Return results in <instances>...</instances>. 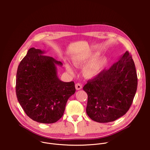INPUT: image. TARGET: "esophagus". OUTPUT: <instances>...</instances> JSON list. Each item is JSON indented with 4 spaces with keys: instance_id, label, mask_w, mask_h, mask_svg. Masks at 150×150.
<instances>
[{
    "instance_id": "obj_1",
    "label": "esophagus",
    "mask_w": 150,
    "mask_h": 150,
    "mask_svg": "<svg viewBox=\"0 0 150 150\" xmlns=\"http://www.w3.org/2000/svg\"><path fill=\"white\" fill-rule=\"evenodd\" d=\"M75 88H76V89L77 90H81L82 88V85L81 83H76L75 84Z\"/></svg>"
}]
</instances>
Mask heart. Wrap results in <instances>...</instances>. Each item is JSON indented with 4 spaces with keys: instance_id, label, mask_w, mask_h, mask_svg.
Listing matches in <instances>:
<instances>
[{
    "instance_id": "b5f03b06",
    "label": "heart",
    "mask_w": 150,
    "mask_h": 150,
    "mask_svg": "<svg viewBox=\"0 0 150 150\" xmlns=\"http://www.w3.org/2000/svg\"><path fill=\"white\" fill-rule=\"evenodd\" d=\"M100 53L98 52H91L87 54H77L72 57V60L74 65L78 68L83 69V75L87 78H93L98 75L108 65V58L105 56L98 57ZM67 71L73 75L74 71L70 64L65 63Z\"/></svg>"
}]
</instances>
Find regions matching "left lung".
I'll list each match as a JSON object with an SVG mask.
<instances>
[{"label": "left lung", "instance_id": "1", "mask_svg": "<svg viewBox=\"0 0 150 150\" xmlns=\"http://www.w3.org/2000/svg\"><path fill=\"white\" fill-rule=\"evenodd\" d=\"M137 85L135 63L126 51L109 69L84 85L83 90L88 95L87 114L99 123L117 120L129 109Z\"/></svg>", "mask_w": 150, "mask_h": 150}]
</instances>
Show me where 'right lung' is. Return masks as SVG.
I'll return each instance as SVG.
<instances>
[{"label": "right lung", "instance_id": "1", "mask_svg": "<svg viewBox=\"0 0 150 150\" xmlns=\"http://www.w3.org/2000/svg\"><path fill=\"white\" fill-rule=\"evenodd\" d=\"M46 52L30 49L21 61L16 79L18 101L27 115L41 123H53L63 116L69 98L75 93L73 81L59 79L57 66L61 62Z\"/></svg>", "mask_w": 150, "mask_h": 150}]
</instances>
